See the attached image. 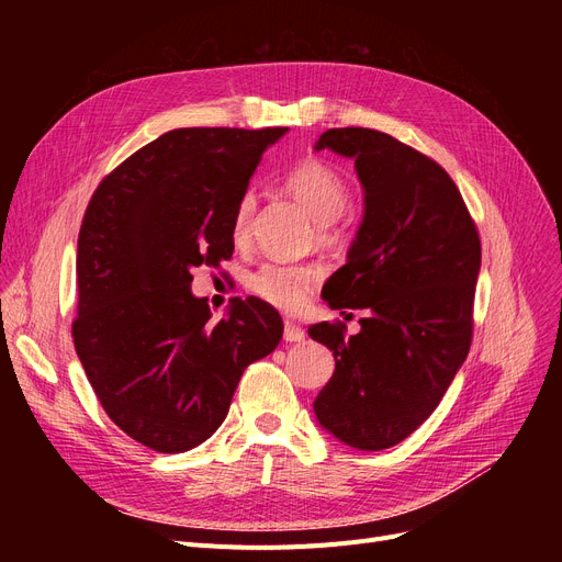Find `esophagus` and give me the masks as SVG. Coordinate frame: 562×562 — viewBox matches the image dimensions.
<instances>
[{"instance_id": "1", "label": "esophagus", "mask_w": 562, "mask_h": 562, "mask_svg": "<svg viewBox=\"0 0 562 562\" xmlns=\"http://www.w3.org/2000/svg\"><path fill=\"white\" fill-rule=\"evenodd\" d=\"M283 339H285V342H302V339H304V330L297 326L295 321H285Z\"/></svg>"}]
</instances>
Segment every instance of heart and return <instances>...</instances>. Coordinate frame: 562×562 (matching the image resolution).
<instances>
[{
    "label": "heart",
    "instance_id": "1",
    "mask_svg": "<svg viewBox=\"0 0 562 562\" xmlns=\"http://www.w3.org/2000/svg\"><path fill=\"white\" fill-rule=\"evenodd\" d=\"M285 187L291 192L316 225H321V234H326V227L342 215L347 206V184L333 166L307 159L297 164L291 173L285 176ZM255 209V196L248 192L241 196L239 206L234 215V234L241 236L248 227V220ZM318 281L316 267H285V265H262L258 271H252L248 279L250 291L262 297L265 302L274 304L279 310L293 312L302 307L307 293Z\"/></svg>",
    "mask_w": 562,
    "mask_h": 562
}]
</instances>
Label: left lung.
<instances>
[{
  "mask_svg": "<svg viewBox=\"0 0 562 562\" xmlns=\"http://www.w3.org/2000/svg\"><path fill=\"white\" fill-rule=\"evenodd\" d=\"M314 149L351 159L363 190L347 265L321 297L333 310H368L351 337L328 321L310 326L335 356L314 415L339 443L384 450L436 411L467 361L479 232L443 168L391 135L330 128Z\"/></svg>",
  "mask_w": 562,
  "mask_h": 562,
  "instance_id": "1",
  "label": "left lung"
}]
</instances>
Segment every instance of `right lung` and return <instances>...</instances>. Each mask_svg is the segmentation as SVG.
I'll return each mask as SVG.
<instances>
[{
    "label": "right lung",
    "mask_w": 562,
    "mask_h": 562,
    "mask_svg": "<svg viewBox=\"0 0 562 562\" xmlns=\"http://www.w3.org/2000/svg\"><path fill=\"white\" fill-rule=\"evenodd\" d=\"M285 131H168L91 196L77 244L75 349L110 419L151 450L211 438L244 370L281 342L283 321L260 297H236L213 321L192 271L232 258L236 206Z\"/></svg>",
    "instance_id": "1"
}]
</instances>
